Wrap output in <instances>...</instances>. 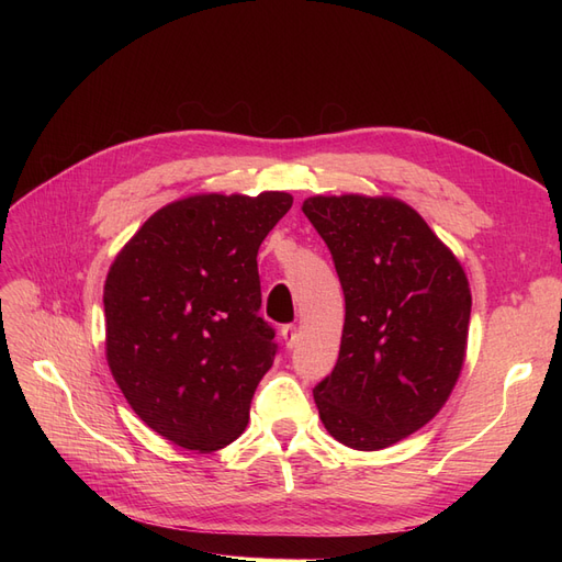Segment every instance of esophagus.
I'll return each instance as SVG.
<instances>
[{
  "label": "esophagus",
  "mask_w": 562,
  "mask_h": 562,
  "mask_svg": "<svg viewBox=\"0 0 562 562\" xmlns=\"http://www.w3.org/2000/svg\"><path fill=\"white\" fill-rule=\"evenodd\" d=\"M281 337L288 349L297 347V339H300V333H297V326H293V323H288V326L281 328Z\"/></svg>",
  "instance_id": "1"
}]
</instances>
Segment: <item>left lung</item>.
<instances>
[{"mask_svg": "<svg viewBox=\"0 0 562 562\" xmlns=\"http://www.w3.org/2000/svg\"><path fill=\"white\" fill-rule=\"evenodd\" d=\"M302 211L345 293L337 363L314 386L321 422L353 450L389 448L443 407L462 370L464 269L403 201L312 196Z\"/></svg>", "mask_w": 562, "mask_h": 562, "instance_id": "obj_1", "label": "left lung"}]
</instances>
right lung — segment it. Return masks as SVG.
<instances>
[{
  "label": "right lung",
  "instance_id": "right-lung-1",
  "mask_svg": "<svg viewBox=\"0 0 562 562\" xmlns=\"http://www.w3.org/2000/svg\"><path fill=\"white\" fill-rule=\"evenodd\" d=\"M291 206L285 192L168 203L110 267V370L135 415L180 448L213 452L246 429L279 351L260 316L258 250Z\"/></svg>",
  "mask_w": 562,
  "mask_h": 562
}]
</instances>
